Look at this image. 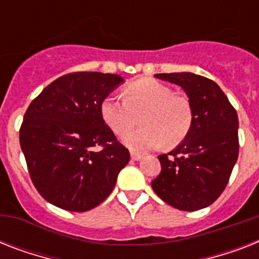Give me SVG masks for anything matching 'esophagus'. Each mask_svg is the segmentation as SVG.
Wrapping results in <instances>:
<instances>
[{"mask_svg":"<svg viewBox=\"0 0 259 259\" xmlns=\"http://www.w3.org/2000/svg\"><path fill=\"white\" fill-rule=\"evenodd\" d=\"M130 156H132V160H134V161H140L142 158V156L140 153H136V152H132L130 153Z\"/></svg>","mask_w":259,"mask_h":259,"instance_id":"obj_1","label":"esophagus"}]
</instances>
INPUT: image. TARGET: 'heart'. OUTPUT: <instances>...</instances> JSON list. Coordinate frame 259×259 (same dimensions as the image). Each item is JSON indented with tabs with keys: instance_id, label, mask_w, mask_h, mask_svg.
Wrapping results in <instances>:
<instances>
[{
	"instance_id": "obj_1",
	"label": "heart",
	"mask_w": 259,
	"mask_h": 259,
	"mask_svg": "<svg viewBox=\"0 0 259 259\" xmlns=\"http://www.w3.org/2000/svg\"><path fill=\"white\" fill-rule=\"evenodd\" d=\"M123 98L107 95L101 103L103 121L118 136L129 132L142 115V127L123 137V144L136 152L161 146H176L192 126V107L188 98L154 79H141L123 90Z\"/></svg>"
}]
</instances>
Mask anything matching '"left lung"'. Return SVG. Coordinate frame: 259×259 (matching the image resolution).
<instances>
[{"label": "left lung", "mask_w": 259, "mask_h": 259, "mask_svg": "<svg viewBox=\"0 0 259 259\" xmlns=\"http://www.w3.org/2000/svg\"><path fill=\"white\" fill-rule=\"evenodd\" d=\"M154 76L184 90L193 119L187 137L172 152L158 156L161 173L152 188L177 209L205 208L225 191L238 160L237 111L211 79L192 72Z\"/></svg>", "instance_id": "8db88e82"}]
</instances>
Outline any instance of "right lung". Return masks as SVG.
Segmentation results:
<instances>
[{"instance_id":"add662e5","label":"right lung","mask_w":259,"mask_h":259,"mask_svg":"<svg viewBox=\"0 0 259 259\" xmlns=\"http://www.w3.org/2000/svg\"><path fill=\"white\" fill-rule=\"evenodd\" d=\"M121 83V75L72 72L48 84L26 110L20 145L34 187L51 204L84 212L113 191L130 153L103 121L101 103Z\"/></svg>"}]
</instances>
